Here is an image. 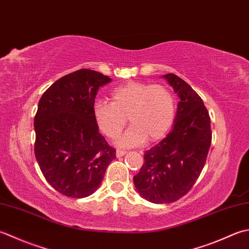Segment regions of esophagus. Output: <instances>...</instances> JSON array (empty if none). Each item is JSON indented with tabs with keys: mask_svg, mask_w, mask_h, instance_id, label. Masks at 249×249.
<instances>
[{
	"mask_svg": "<svg viewBox=\"0 0 249 249\" xmlns=\"http://www.w3.org/2000/svg\"><path fill=\"white\" fill-rule=\"evenodd\" d=\"M124 155H125V151L120 150V149L116 150V156H117V158H120V157H124Z\"/></svg>",
	"mask_w": 249,
	"mask_h": 249,
	"instance_id": "esophagus-1",
	"label": "esophagus"
}]
</instances>
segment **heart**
I'll list each match as a JSON object with an SVG mask.
<instances>
[{
  "label": "heart",
  "instance_id": "b5f03b06",
  "mask_svg": "<svg viewBox=\"0 0 249 249\" xmlns=\"http://www.w3.org/2000/svg\"><path fill=\"white\" fill-rule=\"evenodd\" d=\"M175 113V99L169 88L142 82L120 85L110 92V102L99 100L92 106L96 125L109 139L121 133L128 117L132 125L118 140L123 147L162 139L173 124Z\"/></svg>",
  "mask_w": 249,
  "mask_h": 249
}]
</instances>
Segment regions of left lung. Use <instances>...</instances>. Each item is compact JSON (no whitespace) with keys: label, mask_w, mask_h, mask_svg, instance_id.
Segmentation results:
<instances>
[{"label":"left lung","mask_w":249,"mask_h":249,"mask_svg":"<svg viewBox=\"0 0 249 249\" xmlns=\"http://www.w3.org/2000/svg\"><path fill=\"white\" fill-rule=\"evenodd\" d=\"M162 77L179 98L174 124L165 139L145 151L133 177L140 196L156 204L175 202L192 188L212 143L211 118L199 94L175 74Z\"/></svg>","instance_id":"8db88e82"}]
</instances>
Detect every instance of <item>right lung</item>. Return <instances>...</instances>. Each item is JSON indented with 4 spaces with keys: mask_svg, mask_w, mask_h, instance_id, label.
<instances>
[{
    "mask_svg": "<svg viewBox=\"0 0 249 249\" xmlns=\"http://www.w3.org/2000/svg\"><path fill=\"white\" fill-rule=\"evenodd\" d=\"M110 78L83 69L45 91L34 118V153L49 185L70 197L94 194L116 150L96 125L92 106L100 87Z\"/></svg>",
    "mask_w": 249,
    "mask_h": 249,
    "instance_id": "1",
    "label": "right lung"
}]
</instances>
